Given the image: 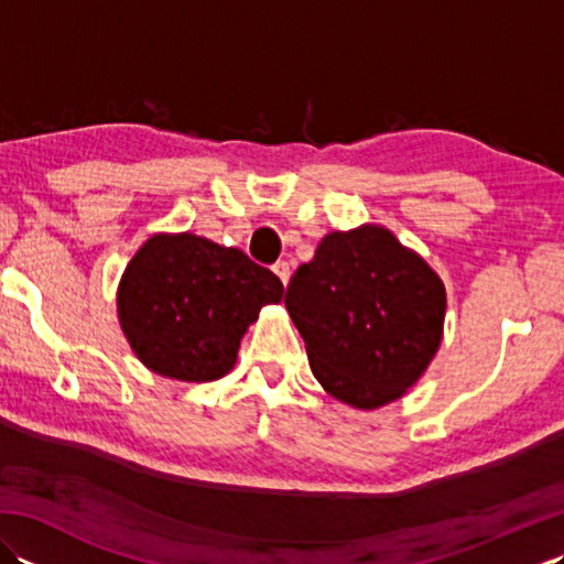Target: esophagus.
I'll list each match as a JSON object with an SVG mask.
<instances>
[{"instance_id":"esophagus-1","label":"esophagus","mask_w":564,"mask_h":564,"mask_svg":"<svg viewBox=\"0 0 564 564\" xmlns=\"http://www.w3.org/2000/svg\"><path fill=\"white\" fill-rule=\"evenodd\" d=\"M273 273L279 275L283 285L289 283V281H291V267H289V261H275V263H273Z\"/></svg>"}]
</instances>
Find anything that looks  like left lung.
<instances>
[{"label":"left lung","instance_id":"obj_1","mask_svg":"<svg viewBox=\"0 0 564 564\" xmlns=\"http://www.w3.org/2000/svg\"><path fill=\"white\" fill-rule=\"evenodd\" d=\"M283 301L322 388L358 410H376L414 386L446 317L438 275L373 225L322 239Z\"/></svg>","mask_w":564,"mask_h":564}]
</instances>
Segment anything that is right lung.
I'll use <instances>...</instances> for the list:
<instances>
[{
  "instance_id": "right-lung-1",
  "label": "right lung",
  "mask_w": 564,
  "mask_h": 564,
  "mask_svg": "<svg viewBox=\"0 0 564 564\" xmlns=\"http://www.w3.org/2000/svg\"><path fill=\"white\" fill-rule=\"evenodd\" d=\"M283 283L242 249L196 235H154L130 259L118 317L135 356L166 378L208 382L237 361L239 339Z\"/></svg>"
}]
</instances>
